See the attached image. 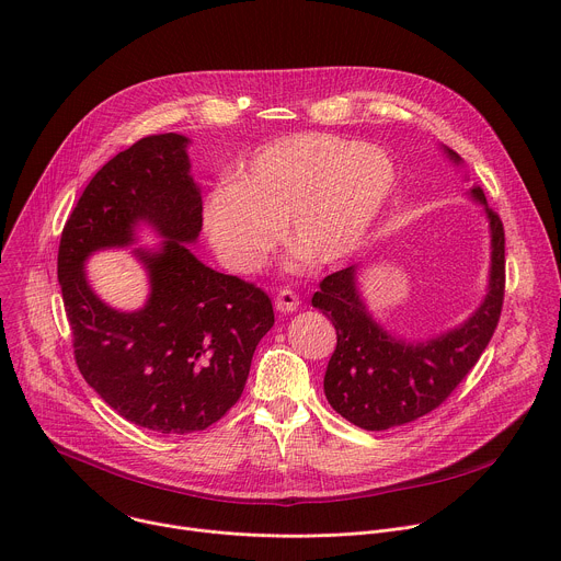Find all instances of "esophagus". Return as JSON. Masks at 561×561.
<instances>
[{"mask_svg":"<svg viewBox=\"0 0 561 561\" xmlns=\"http://www.w3.org/2000/svg\"><path fill=\"white\" fill-rule=\"evenodd\" d=\"M299 295L297 293H293L290 288H284V290H279L277 293V297H275V308L279 310V312H295L297 308H299Z\"/></svg>","mask_w":561,"mask_h":561,"instance_id":"obj_1","label":"esophagus"}]
</instances>
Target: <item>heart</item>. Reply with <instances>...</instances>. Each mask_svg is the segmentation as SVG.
<instances>
[{
  "label": "heart",
  "mask_w": 561,
  "mask_h": 561,
  "mask_svg": "<svg viewBox=\"0 0 561 561\" xmlns=\"http://www.w3.org/2000/svg\"><path fill=\"white\" fill-rule=\"evenodd\" d=\"M397 164L379 146L329 133L279 137L204 199V228L234 273L257 271L279 242L314 266L355 255L397 191Z\"/></svg>",
  "instance_id": "b5f03b06"
}]
</instances>
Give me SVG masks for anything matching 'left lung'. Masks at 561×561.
<instances>
[{"instance_id": "obj_1", "label": "left lung", "mask_w": 561, "mask_h": 561, "mask_svg": "<svg viewBox=\"0 0 561 561\" xmlns=\"http://www.w3.org/2000/svg\"><path fill=\"white\" fill-rule=\"evenodd\" d=\"M448 162L463 159L442 146ZM470 199L482 206L491 234L486 295L461 324L426 337L409 340L388 331L370 312L353 264L319 284L312 306L322 310L337 331V348L324 375L329 404L364 431H386L409 424L457 388L489 346L504 301V226L489 208L484 191L472 186Z\"/></svg>"}]
</instances>
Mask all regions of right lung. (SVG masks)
Instances as JSON below:
<instances>
[{"instance_id":"right-lung-1","label":"right lung","mask_w":561,"mask_h":561,"mask_svg":"<svg viewBox=\"0 0 561 561\" xmlns=\"http://www.w3.org/2000/svg\"><path fill=\"white\" fill-rule=\"evenodd\" d=\"M191 139L150 135L115 154L70 213L57 277L79 373L124 420L162 435L197 433L242 397L253 353L273 329L268 295L195 257L202 191ZM148 227L154 248L131 254L149 277L135 311L106 305L88 282L95 253L127 248Z\"/></svg>"}]
</instances>
